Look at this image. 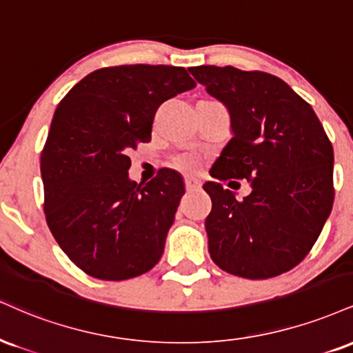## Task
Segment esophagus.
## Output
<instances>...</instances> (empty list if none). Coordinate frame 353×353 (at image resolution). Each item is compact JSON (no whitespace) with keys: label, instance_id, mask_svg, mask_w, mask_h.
Wrapping results in <instances>:
<instances>
[{"label":"esophagus","instance_id":"esophagus-1","mask_svg":"<svg viewBox=\"0 0 353 353\" xmlns=\"http://www.w3.org/2000/svg\"><path fill=\"white\" fill-rule=\"evenodd\" d=\"M184 184H185V189H188V190L201 189V179H197V177H194V176H185L184 177Z\"/></svg>","mask_w":353,"mask_h":353}]
</instances>
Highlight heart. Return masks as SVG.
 Here are the masks:
<instances>
[{
	"label": "heart",
	"instance_id": "b5f03b06",
	"mask_svg": "<svg viewBox=\"0 0 353 353\" xmlns=\"http://www.w3.org/2000/svg\"><path fill=\"white\" fill-rule=\"evenodd\" d=\"M172 165L182 169V171H194L199 165V158L194 152H179V154L172 156Z\"/></svg>",
	"mask_w": 353,
	"mask_h": 353
}]
</instances>
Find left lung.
I'll use <instances>...</instances> for the list:
<instances>
[{
  "label": "left lung",
  "instance_id": "obj_1",
  "mask_svg": "<svg viewBox=\"0 0 353 353\" xmlns=\"http://www.w3.org/2000/svg\"><path fill=\"white\" fill-rule=\"evenodd\" d=\"M189 72L230 112L233 138L212 177L246 179L253 189L236 201L219 182L203 184L212 260L246 279L286 273L307 256L332 210L334 150L324 126L276 75L232 65Z\"/></svg>",
  "mask_w": 353,
  "mask_h": 353
}]
</instances>
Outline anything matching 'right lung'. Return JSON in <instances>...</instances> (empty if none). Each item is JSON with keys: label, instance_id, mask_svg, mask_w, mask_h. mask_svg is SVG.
I'll return each instance as SVG.
<instances>
[{"label": "right lung", "instance_id": "add662e5", "mask_svg": "<svg viewBox=\"0 0 353 353\" xmlns=\"http://www.w3.org/2000/svg\"><path fill=\"white\" fill-rule=\"evenodd\" d=\"M194 87L184 67L113 65L88 74L59 103L41 152L44 215L83 273L123 281L163 256L184 182L163 169L136 184L128 152L151 139L159 105Z\"/></svg>", "mask_w": 353, "mask_h": 353}]
</instances>
